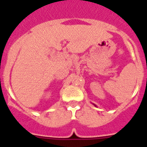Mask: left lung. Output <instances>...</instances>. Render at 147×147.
<instances>
[{"label":"left lung","mask_w":147,"mask_h":147,"mask_svg":"<svg viewBox=\"0 0 147 147\" xmlns=\"http://www.w3.org/2000/svg\"><path fill=\"white\" fill-rule=\"evenodd\" d=\"M93 105H95V106H96V105H94V104H93Z\"/></svg>","instance_id":"obj_1"}]
</instances>
